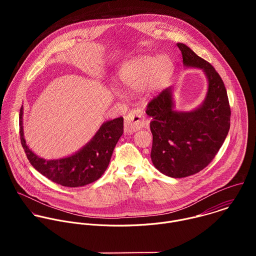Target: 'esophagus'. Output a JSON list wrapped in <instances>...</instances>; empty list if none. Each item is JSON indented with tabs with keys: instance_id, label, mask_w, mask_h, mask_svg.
Returning <instances> with one entry per match:
<instances>
[{
	"instance_id": "1",
	"label": "esophagus",
	"mask_w": 256,
	"mask_h": 256,
	"mask_svg": "<svg viewBox=\"0 0 256 256\" xmlns=\"http://www.w3.org/2000/svg\"><path fill=\"white\" fill-rule=\"evenodd\" d=\"M146 126V120L144 118V112L142 109H132L124 118V132L126 134H132Z\"/></svg>"
}]
</instances>
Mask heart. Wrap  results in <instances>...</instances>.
<instances>
[{
    "label": "heart",
    "instance_id": "heart-1",
    "mask_svg": "<svg viewBox=\"0 0 256 256\" xmlns=\"http://www.w3.org/2000/svg\"><path fill=\"white\" fill-rule=\"evenodd\" d=\"M173 72V64L166 56H140L124 62L118 72V83L126 91L147 93L159 90ZM114 94L122 95L116 90Z\"/></svg>",
    "mask_w": 256,
    "mask_h": 256
}]
</instances>
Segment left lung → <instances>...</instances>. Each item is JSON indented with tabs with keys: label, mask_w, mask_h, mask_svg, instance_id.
<instances>
[{
	"label": "left lung",
	"mask_w": 256,
	"mask_h": 256,
	"mask_svg": "<svg viewBox=\"0 0 256 256\" xmlns=\"http://www.w3.org/2000/svg\"><path fill=\"white\" fill-rule=\"evenodd\" d=\"M177 46L184 64L200 68L206 75V98L192 112L174 110L171 86L149 102L146 114L153 118L154 166L169 177L182 178L200 172L214 158L230 130L231 110L224 82L214 68L188 46Z\"/></svg>",
	"instance_id": "1"
}]
</instances>
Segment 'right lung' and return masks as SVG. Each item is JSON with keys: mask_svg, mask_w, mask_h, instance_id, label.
Returning a JSON list of instances; mask_svg holds the SVG:
<instances>
[{"mask_svg": "<svg viewBox=\"0 0 256 256\" xmlns=\"http://www.w3.org/2000/svg\"><path fill=\"white\" fill-rule=\"evenodd\" d=\"M19 126L21 144L30 164L58 184L79 188L92 184L105 172L114 147L124 132V118L105 122L82 149L56 160L40 158L29 149L23 132V106L20 109Z\"/></svg>", "mask_w": 256, "mask_h": 256, "instance_id": "add662e5", "label": "right lung"}]
</instances>
